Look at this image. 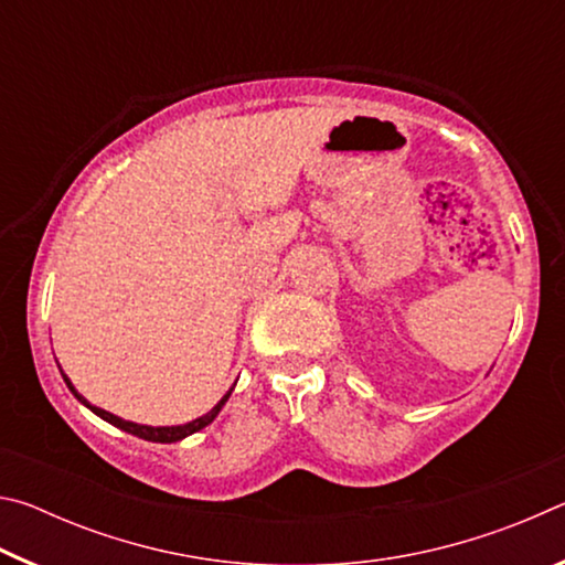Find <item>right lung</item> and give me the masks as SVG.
Wrapping results in <instances>:
<instances>
[{"mask_svg": "<svg viewBox=\"0 0 565 565\" xmlns=\"http://www.w3.org/2000/svg\"><path fill=\"white\" fill-rule=\"evenodd\" d=\"M60 371H62V366H60ZM62 379H64V384L70 386V391L74 394V398L79 401V404L87 406V408L92 411V414H97L99 418L107 420V424L121 428V431H127V434H131V436L145 438V441H154V444H174V441H181V438H186V436H191V434L202 431L204 426L212 424V420L218 416V411L224 408V404L228 401V396H232V391H234V386H236V384H234L232 388H228L226 394L222 396V401H218V404H216L212 411H206L204 416H199V418H194V420H189V424H181V426H145V424H134V420H124V418H119V416L109 414V411H104V408H99V406L89 404V401L84 398V396L79 394V391L74 388V384L70 381V376L64 374V371H62Z\"/></svg>", "mask_w": 565, "mask_h": 565, "instance_id": "1", "label": "right lung"}]
</instances>
